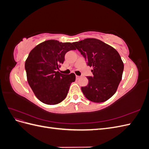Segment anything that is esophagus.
I'll return each mask as SVG.
<instances>
[{"label": "esophagus", "mask_w": 149, "mask_h": 149, "mask_svg": "<svg viewBox=\"0 0 149 149\" xmlns=\"http://www.w3.org/2000/svg\"><path fill=\"white\" fill-rule=\"evenodd\" d=\"M79 78H80V76H77V75L76 76V79H79Z\"/></svg>", "instance_id": "obj_1"}]
</instances>
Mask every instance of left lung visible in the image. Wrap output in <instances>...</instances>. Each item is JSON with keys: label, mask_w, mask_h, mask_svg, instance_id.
<instances>
[{"label": "left lung", "mask_w": 149, "mask_h": 149, "mask_svg": "<svg viewBox=\"0 0 149 149\" xmlns=\"http://www.w3.org/2000/svg\"><path fill=\"white\" fill-rule=\"evenodd\" d=\"M76 48L93 67V76H88V84L81 87L85 97L94 102L109 100L118 89L122 79L124 63L119 53L101 40L86 38L73 43Z\"/></svg>", "instance_id": "8db88e82"}]
</instances>
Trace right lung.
I'll return each instance as SVG.
<instances>
[{"label":"right lung","mask_w":149,"mask_h":149,"mask_svg":"<svg viewBox=\"0 0 149 149\" xmlns=\"http://www.w3.org/2000/svg\"><path fill=\"white\" fill-rule=\"evenodd\" d=\"M73 44L49 40L30 52L25 64L26 78L35 95L43 103L54 105L61 102L75 81L74 73L65 74L57 71L63 63L65 54L76 49Z\"/></svg>","instance_id":"1"}]
</instances>
